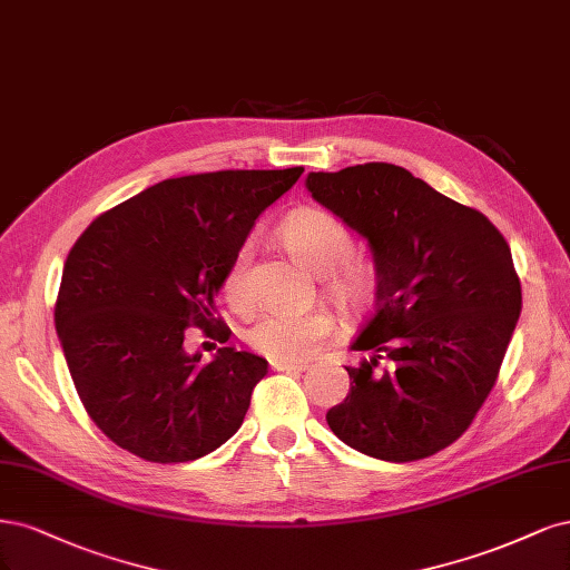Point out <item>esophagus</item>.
<instances>
[{"label":"esophagus","mask_w":570,"mask_h":570,"mask_svg":"<svg viewBox=\"0 0 570 570\" xmlns=\"http://www.w3.org/2000/svg\"><path fill=\"white\" fill-rule=\"evenodd\" d=\"M272 370L274 372H305L307 364L305 362H279V360H274Z\"/></svg>","instance_id":"esophagus-1"}]
</instances>
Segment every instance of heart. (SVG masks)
Listing matches in <instances>:
<instances>
[{
    "instance_id": "obj_1",
    "label": "heart",
    "mask_w": 570,
    "mask_h": 570,
    "mask_svg": "<svg viewBox=\"0 0 570 570\" xmlns=\"http://www.w3.org/2000/svg\"><path fill=\"white\" fill-rule=\"evenodd\" d=\"M284 248L303 267L322 274L324 293L343 312H357L374 291V267L353 258L355 242L334 215L317 208H305L291 215L279 229ZM250 248L244 246L234 255L225 274V298L234 307L250 301L248 291ZM332 332V320L317 309L265 307L246 326V341L265 357L279 362H298L317 353Z\"/></svg>"
}]
</instances>
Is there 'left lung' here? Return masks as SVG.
Wrapping results in <instances>:
<instances>
[{
	"label": "left lung",
	"instance_id": "1",
	"mask_svg": "<svg viewBox=\"0 0 570 570\" xmlns=\"http://www.w3.org/2000/svg\"><path fill=\"white\" fill-rule=\"evenodd\" d=\"M305 187L370 244L376 309L345 366L351 391L326 412L345 445L414 462L452 445L498 381L521 315V282L490 219L391 163L309 173ZM392 360L389 371L377 362Z\"/></svg>",
	"mask_w": 570,
	"mask_h": 570
}]
</instances>
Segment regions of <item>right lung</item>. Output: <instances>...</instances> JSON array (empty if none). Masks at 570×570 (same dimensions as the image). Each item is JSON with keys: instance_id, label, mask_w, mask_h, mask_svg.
Here are the masks:
<instances>
[{"instance_id": "right-lung-1", "label": "right lung", "mask_w": 570, "mask_h": 570, "mask_svg": "<svg viewBox=\"0 0 570 570\" xmlns=\"http://www.w3.org/2000/svg\"><path fill=\"white\" fill-rule=\"evenodd\" d=\"M303 168L163 179L99 215L63 265L57 334L91 421L146 462H194L242 429L267 360L219 347L200 366L189 326L219 343L215 296L258 215Z\"/></svg>"}]
</instances>
